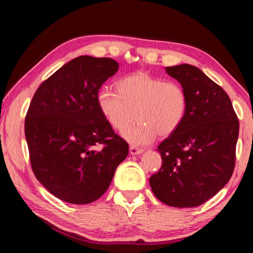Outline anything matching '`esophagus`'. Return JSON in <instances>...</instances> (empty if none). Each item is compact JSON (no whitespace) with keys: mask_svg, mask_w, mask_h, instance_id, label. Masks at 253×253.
I'll use <instances>...</instances> for the list:
<instances>
[{"mask_svg":"<svg viewBox=\"0 0 253 253\" xmlns=\"http://www.w3.org/2000/svg\"><path fill=\"white\" fill-rule=\"evenodd\" d=\"M129 152L132 155H136V154H140L143 152V149L142 148H138L136 146H130L129 147Z\"/></svg>","mask_w":253,"mask_h":253,"instance_id":"obj_1","label":"esophagus"}]
</instances>
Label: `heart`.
Wrapping results in <instances>:
<instances>
[{
    "label": "heart",
    "mask_w": 253,
    "mask_h": 253,
    "mask_svg": "<svg viewBox=\"0 0 253 253\" xmlns=\"http://www.w3.org/2000/svg\"><path fill=\"white\" fill-rule=\"evenodd\" d=\"M116 90L102 88L98 95L99 110L116 130H123L137 117L139 122L122 132L133 144L152 142L159 133L168 137L178 129L188 110L185 88L176 82H165L146 73L121 78Z\"/></svg>",
    "instance_id": "obj_1"
}]
</instances>
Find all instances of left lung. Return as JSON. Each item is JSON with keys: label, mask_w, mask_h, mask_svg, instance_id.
<instances>
[{"label": "left lung", "mask_w": 253, "mask_h": 253, "mask_svg": "<svg viewBox=\"0 0 253 253\" xmlns=\"http://www.w3.org/2000/svg\"><path fill=\"white\" fill-rule=\"evenodd\" d=\"M166 73L185 88L188 110L178 129L159 144L162 165L150 186L161 202L193 208L232 177L239 121L228 94L198 67L181 64L166 67Z\"/></svg>", "instance_id": "8db88e82"}]
</instances>
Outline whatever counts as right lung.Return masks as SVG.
Wrapping results in <instances>:
<instances>
[{"mask_svg": "<svg viewBox=\"0 0 253 253\" xmlns=\"http://www.w3.org/2000/svg\"><path fill=\"white\" fill-rule=\"evenodd\" d=\"M117 69L109 57H76L44 80L30 102L25 135L31 169L63 201L98 200L128 155V143L113 130L96 102L102 84Z\"/></svg>", "mask_w": 253, "mask_h": 253, "instance_id": "obj_1", "label": "right lung"}]
</instances>
